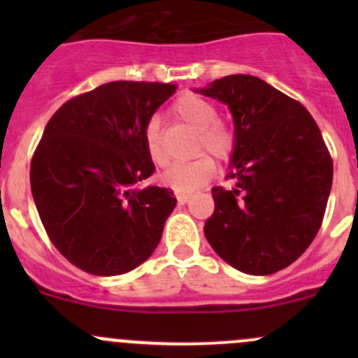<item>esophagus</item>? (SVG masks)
I'll return each mask as SVG.
<instances>
[{
  "label": "esophagus",
  "mask_w": 358,
  "mask_h": 358,
  "mask_svg": "<svg viewBox=\"0 0 358 358\" xmlns=\"http://www.w3.org/2000/svg\"><path fill=\"white\" fill-rule=\"evenodd\" d=\"M176 201H178L180 206L187 204L190 201V196H183V194H176Z\"/></svg>",
  "instance_id": "obj_1"
}]
</instances>
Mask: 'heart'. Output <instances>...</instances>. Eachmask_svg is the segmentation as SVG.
I'll use <instances>...</instances> for the list:
<instances>
[{"label":"heart","instance_id":"b5f03b06","mask_svg":"<svg viewBox=\"0 0 358 358\" xmlns=\"http://www.w3.org/2000/svg\"><path fill=\"white\" fill-rule=\"evenodd\" d=\"M171 110L180 122L197 131L194 154H208L218 162L227 161L232 156L236 136L229 126L218 121V110L211 102L194 93H185L176 99ZM143 149L154 164H162L164 152H162L159 122L156 119L149 121L143 129ZM213 173H215L213 162L206 156H199L192 161L169 166L161 175V182L173 192L190 196L211 180Z\"/></svg>","mask_w":358,"mask_h":358}]
</instances>
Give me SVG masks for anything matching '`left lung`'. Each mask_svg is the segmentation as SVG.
Listing matches in <instances>:
<instances>
[{
  "label": "left lung",
  "instance_id": "left-lung-1",
  "mask_svg": "<svg viewBox=\"0 0 358 358\" xmlns=\"http://www.w3.org/2000/svg\"><path fill=\"white\" fill-rule=\"evenodd\" d=\"M197 93L229 106L236 145L232 189L215 187L204 236L220 258L249 275L289 266L322 225L333 159L310 112L249 74L225 76Z\"/></svg>",
  "mask_w": 358,
  "mask_h": 358
}]
</instances>
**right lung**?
Masks as SVG:
<instances>
[{
  "instance_id": "add662e5",
  "label": "right lung",
  "mask_w": 358,
  "mask_h": 358,
  "mask_svg": "<svg viewBox=\"0 0 358 358\" xmlns=\"http://www.w3.org/2000/svg\"><path fill=\"white\" fill-rule=\"evenodd\" d=\"M175 85L112 81L67 100L31 161V190L53 246L92 275H121L157 248L175 194L140 187L156 166L143 129Z\"/></svg>"
}]
</instances>
